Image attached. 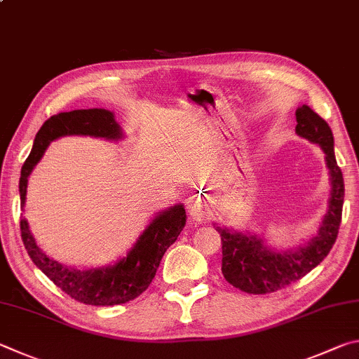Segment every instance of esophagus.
<instances>
[{
	"label": "esophagus",
	"mask_w": 359,
	"mask_h": 359,
	"mask_svg": "<svg viewBox=\"0 0 359 359\" xmlns=\"http://www.w3.org/2000/svg\"><path fill=\"white\" fill-rule=\"evenodd\" d=\"M187 212H189L192 221H196V222L208 221V217L211 215V211L205 200L194 198V197L187 200Z\"/></svg>",
	"instance_id": "34e87169"
}]
</instances>
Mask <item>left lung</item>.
Masks as SVG:
<instances>
[{"label":"left lung","instance_id":"left-lung-1","mask_svg":"<svg viewBox=\"0 0 359 359\" xmlns=\"http://www.w3.org/2000/svg\"><path fill=\"white\" fill-rule=\"evenodd\" d=\"M297 115V134L318 144L330 170L331 192L322 222L316 235L298 248L278 250L265 238L250 231H236L212 224L222 240V274L225 280L243 292L263 294L284 288L306 276L323 262L336 243L342 219L344 178L334 156L332 130L309 105H301Z\"/></svg>","mask_w":359,"mask_h":359}]
</instances>
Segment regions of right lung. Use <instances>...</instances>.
I'll list each match as a JSON object with an SVG mask.
<instances>
[{"instance_id": "right-lung-1", "label": "right lung", "mask_w": 359, "mask_h": 359, "mask_svg": "<svg viewBox=\"0 0 359 359\" xmlns=\"http://www.w3.org/2000/svg\"><path fill=\"white\" fill-rule=\"evenodd\" d=\"M66 135L119 142L124 138V132L115 119V113L105 109L61 111L50 116L36 134L33 148L22 167L18 183L22 208L27 200L31 172L42 159L48 144ZM184 225V205L176 203L157 212L126 255L115 263L99 268H77L56 262L43 252L37 246L27 219H20L22 240L34 265L69 297L90 306L124 304L142 294L154 279L165 250L176 241Z\"/></svg>"}]
</instances>
